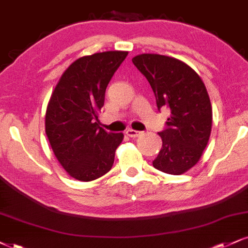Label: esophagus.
<instances>
[{"instance_id": "esophagus-1", "label": "esophagus", "mask_w": 248, "mask_h": 248, "mask_svg": "<svg viewBox=\"0 0 248 248\" xmlns=\"http://www.w3.org/2000/svg\"><path fill=\"white\" fill-rule=\"evenodd\" d=\"M126 134L129 137H137L141 135V132H139V130H134V129H127Z\"/></svg>"}]
</instances>
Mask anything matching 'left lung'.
Wrapping results in <instances>:
<instances>
[{"instance_id":"8db88e82","label":"left lung","mask_w":248,"mask_h":248,"mask_svg":"<svg viewBox=\"0 0 248 248\" xmlns=\"http://www.w3.org/2000/svg\"><path fill=\"white\" fill-rule=\"evenodd\" d=\"M133 63L150 83L158 111H170L165 129L158 133L163 145L154 168L183 174L199 162L209 141L213 111L204 83L189 65L170 56L141 54Z\"/></svg>"}]
</instances>
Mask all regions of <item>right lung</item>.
<instances>
[{"label": "right lung", "mask_w": 248, "mask_h": 248, "mask_svg": "<svg viewBox=\"0 0 248 248\" xmlns=\"http://www.w3.org/2000/svg\"><path fill=\"white\" fill-rule=\"evenodd\" d=\"M127 52L95 53L73 62L61 76L46 111V135L68 174L92 181L114 163L122 133H107L98 124L109 80Z\"/></svg>", "instance_id": "obj_1"}]
</instances>
